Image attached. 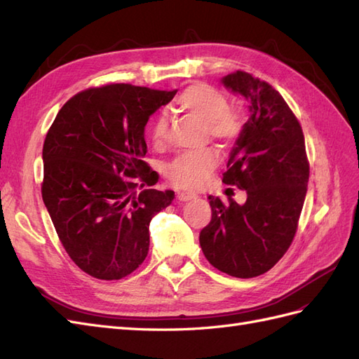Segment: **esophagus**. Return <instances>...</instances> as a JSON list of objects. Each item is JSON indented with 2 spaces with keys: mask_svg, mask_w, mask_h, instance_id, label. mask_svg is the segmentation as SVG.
Segmentation results:
<instances>
[{
  "mask_svg": "<svg viewBox=\"0 0 359 359\" xmlns=\"http://www.w3.org/2000/svg\"><path fill=\"white\" fill-rule=\"evenodd\" d=\"M177 198L180 201H189L192 198H196V194H191V192H177Z\"/></svg>",
  "mask_w": 359,
  "mask_h": 359,
  "instance_id": "obj_1",
  "label": "esophagus"
}]
</instances>
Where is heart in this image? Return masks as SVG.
<instances>
[{
	"label": "heart",
	"mask_w": 359,
	"mask_h": 359,
	"mask_svg": "<svg viewBox=\"0 0 359 359\" xmlns=\"http://www.w3.org/2000/svg\"><path fill=\"white\" fill-rule=\"evenodd\" d=\"M179 109L191 112L201 118L209 135L230 142L234 141L243 129V114L239 109L229 108L227 97L219 90L208 84L189 86L177 97ZM168 120L161 112L150 126V140L155 146L163 144L167 138ZM219 162L218 151L213 147H204L180 153L167 167V176L172 185L183 189H198L210 177Z\"/></svg>",
	"instance_id": "1"
}]
</instances>
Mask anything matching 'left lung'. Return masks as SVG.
I'll use <instances>...</instances> for the list:
<instances>
[{
  "instance_id": "1",
  "label": "left lung",
  "mask_w": 359,
  "mask_h": 359,
  "mask_svg": "<svg viewBox=\"0 0 359 359\" xmlns=\"http://www.w3.org/2000/svg\"><path fill=\"white\" fill-rule=\"evenodd\" d=\"M222 84L247 99L252 112L222 174L225 185L247 191V201L209 196L212 219L200 231V245L221 272L252 278L273 268L292 245L310 163L302 128L278 91L242 70Z\"/></svg>"
}]
</instances>
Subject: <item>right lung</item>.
<instances>
[{
	"label": "right lung",
	"mask_w": 359,
	"mask_h": 359,
	"mask_svg": "<svg viewBox=\"0 0 359 359\" xmlns=\"http://www.w3.org/2000/svg\"><path fill=\"white\" fill-rule=\"evenodd\" d=\"M177 93L130 84L81 91L43 142L42 198L69 257L97 280H121L144 262L151 218L174 192L151 187L149 117Z\"/></svg>",
	"instance_id": "right-lung-1"
}]
</instances>
